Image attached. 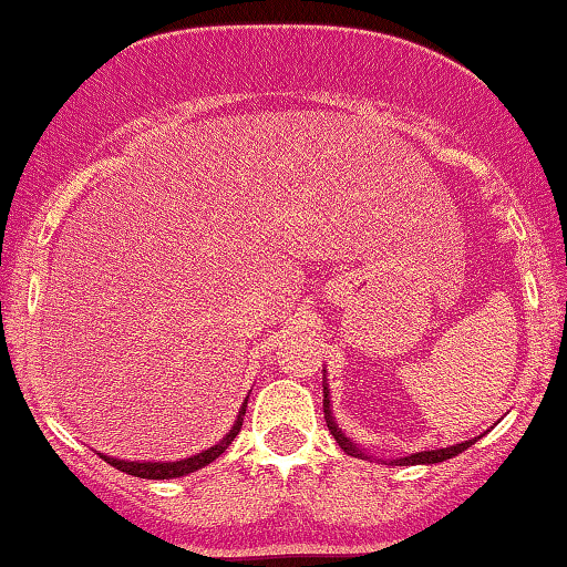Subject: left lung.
I'll use <instances>...</instances> for the list:
<instances>
[{
    "mask_svg": "<svg viewBox=\"0 0 567 567\" xmlns=\"http://www.w3.org/2000/svg\"><path fill=\"white\" fill-rule=\"evenodd\" d=\"M322 408H324V420H328V427L332 437L338 440V445L344 450L348 455H354V457H368L362 453V450L352 443L350 437H344L342 430L338 427V422H334L332 417V410H330V390H328V380L322 382ZM470 445H475V440H465V443H457V445H450V447H440V450H422V453H415V455H408V457H400L395 460L398 465H433V463H443V460H450L455 457L457 453H463V450H467ZM392 463V460H390Z\"/></svg>",
    "mask_w": 567,
    "mask_h": 567,
    "instance_id": "1",
    "label": "left lung"
}]
</instances>
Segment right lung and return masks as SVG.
Returning <instances> with one entry per match:
<instances>
[{"mask_svg":"<svg viewBox=\"0 0 567 567\" xmlns=\"http://www.w3.org/2000/svg\"><path fill=\"white\" fill-rule=\"evenodd\" d=\"M245 408H247V400L243 402V408H239V415H237V420H235V425H233V430H229V433L219 440L217 445H213V447H207V450H203V453H197V455H192V457H185V460H177V463H140V460H117V457H110V455H104V453H97L104 463H110L112 467H117V470H122V473H127V475H134V477H145V480H172V477H182V475H189V473H195V470H199V467H205V465H209L213 463V460H217L219 455L225 453V450L233 445V440L237 437V433H239V427H243V417H245Z\"/></svg>","mask_w":567,"mask_h":567,"instance_id":"obj_1","label":"right lung"}]
</instances>
